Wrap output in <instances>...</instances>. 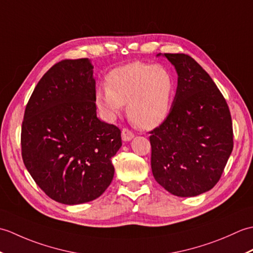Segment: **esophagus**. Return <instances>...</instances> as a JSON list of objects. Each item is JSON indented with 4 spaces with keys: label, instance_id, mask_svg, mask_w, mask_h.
<instances>
[{
    "label": "esophagus",
    "instance_id": "1",
    "mask_svg": "<svg viewBox=\"0 0 253 253\" xmlns=\"http://www.w3.org/2000/svg\"><path fill=\"white\" fill-rule=\"evenodd\" d=\"M133 137H135V135H133L132 131H130L128 128H123L122 139L124 141H130Z\"/></svg>",
    "mask_w": 253,
    "mask_h": 253
}]
</instances>
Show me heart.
I'll list each match as a JSON object with an SVG mask.
<instances>
[{"mask_svg":"<svg viewBox=\"0 0 253 253\" xmlns=\"http://www.w3.org/2000/svg\"><path fill=\"white\" fill-rule=\"evenodd\" d=\"M173 91V79L166 69L135 62L107 74L106 88L96 90L95 102L109 118L115 117L127 103L131 122L150 129L168 116Z\"/></svg>","mask_w":253,"mask_h":253,"instance_id":"b5f03b06","label":"heart"}]
</instances>
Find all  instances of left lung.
Masks as SVG:
<instances>
[{
	"label": "left lung",
	"mask_w": 253,
	"mask_h": 253,
	"mask_svg": "<svg viewBox=\"0 0 253 253\" xmlns=\"http://www.w3.org/2000/svg\"><path fill=\"white\" fill-rule=\"evenodd\" d=\"M164 56L175 66L178 84L168 117L149 132L151 169L169 192L195 197L221 178L234 148L232 116L221 91L191 56Z\"/></svg>",
	"instance_id": "obj_1"
}]
</instances>
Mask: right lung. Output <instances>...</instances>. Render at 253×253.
<instances>
[{"label":"right lung","mask_w":253,"mask_h":253,"mask_svg":"<svg viewBox=\"0 0 253 253\" xmlns=\"http://www.w3.org/2000/svg\"><path fill=\"white\" fill-rule=\"evenodd\" d=\"M93 66L63 60L40 79L26 105L21 157L47 197L64 204L99 198L114 177L121 129L96 117Z\"/></svg>","instance_id":"obj_1"}]
</instances>
